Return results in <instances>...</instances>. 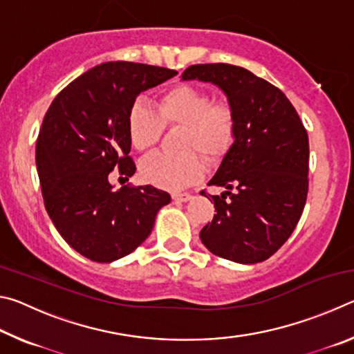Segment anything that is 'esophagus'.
I'll list each match as a JSON object with an SVG mask.
<instances>
[{"mask_svg": "<svg viewBox=\"0 0 354 354\" xmlns=\"http://www.w3.org/2000/svg\"><path fill=\"white\" fill-rule=\"evenodd\" d=\"M171 198L175 201H179V203H185L192 200V195L190 194H171Z\"/></svg>", "mask_w": 354, "mask_h": 354, "instance_id": "obj_1", "label": "esophagus"}]
</instances>
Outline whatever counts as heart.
<instances>
[{"instance_id":"1","label":"heart","mask_w":354,"mask_h":354,"mask_svg":"<svg viewBox=\"0 0 354 354\" xmlns=\"http://www.w3.org/2000/svg\"><path fill=\"white\" fill-rule=\"evenodd\" d=\"M164 127L183 128L179 147L195 149L209 162L226 153L234 139V112L227 103H212L211 95L190 84H176L160 93L156 112L142 101H136L128 112L131 145L148 151L162 136ZM143 181L160 189H184L198 181L203 164L194 151L181 154L156 153L140 162Z\"/></svg>"}]
</instances>
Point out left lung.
<instances>
[{"instance_id": "1", "label": "left lung", "mask_w": 354, "mask_h": 354, "mask_svg": "<svg viewBox=\"0 0 354 354\" xmlns=\"http://www.w3.org/2000/svg\"><path fill=\"white\" fill-rule=\"evenodd\" d=\"M183 81L211 82L234 112V142L207 185L215 212L200 232L215 256L257 263L283 247L308 196L309 140L286 95L251 71L230 64L192 65Z\"/></svg>"}]
</instances>
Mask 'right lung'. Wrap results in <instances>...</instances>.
Masks as SVG:
<instances>
[{
  "label": "right lung",
  "instance_id": "1",
  "mask_svg": "<svg viewBox=\"0 0 354 354\" xmlns=\"http://www.w3.org/2000/svg\"><path fill=\"white\" fill-rule=\"evenodd\" d=\"M178 71L134 62L97 65L70 82L41 123L35 165L46 212L71 248L113 262L145 242L170 195L153 185L113 190L109 173L133 176L128 112Z\"/></svg>",
  "mask_w": 354,
  "mask_h": 354
}]
</instances>
